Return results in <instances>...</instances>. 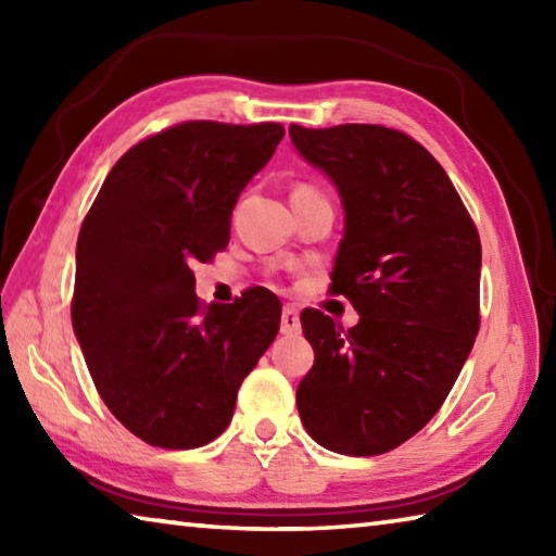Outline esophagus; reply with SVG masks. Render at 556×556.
Segmentation results:
<instances>
[{"label": "esophagus", "instance_id": "1", "mask_svg": "<svg viewBox=\"0 0 556 556\" xmlns=\"http://www.w3.org/2000/svg\"><path fill=\"white\" fill-rule=\"evenodd\" d=\"M301 331V321H299V308L287 304L281 308V333L294 336Z\"/></svg>", "mask_w": 556, "mask_h": 556}]
</instances>
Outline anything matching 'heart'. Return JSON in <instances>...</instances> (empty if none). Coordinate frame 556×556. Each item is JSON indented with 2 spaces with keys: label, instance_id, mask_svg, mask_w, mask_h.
I'll return each instance as SVG.
<instances>
[{
  "label": "heart",
  "instance_id": "obj_1",
  "mask_svg": "<svg viewBox=\"0 0 556 556\" xmlns=\"http://www.w3.org/2000/svg\"><path fill=\"white\" fill-rule=\"evenodd\" d=\"M296 191H316V188H312V186H299Z\"/></svg>",
  "mask_w": 556,
  "mask_h": 556
}]
</instances>
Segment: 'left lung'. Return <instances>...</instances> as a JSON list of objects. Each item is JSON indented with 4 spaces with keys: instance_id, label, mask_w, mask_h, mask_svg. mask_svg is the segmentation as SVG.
<instances>
[{
    "instance_id": "1",
    "label": "left lung",
    "mask_w": 556,
    "mask_h": 556,
    "mask_svg": "<svg viewBox=\"0 0 556 556\" xmlns=\"http://www.w3.org/2000/svg\"><path fill=\"white\" fill-rule=\"evenodd\" d=\"M345 211L331 294L353 328L306 308L314 368L296 388L308 437L345 456H378L441 409L481 326V238L444 168L382 125L289 127Z\"/></svg>"
}]
</instances>
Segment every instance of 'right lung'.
I'll list each match as a JSON object with an SVG mask.
<instances>
[{
  "instance_id": "1",
  "label": "right lung",
  "mask_w": 556,
  "mask_h": 556,
  "mask_svg": "<svg viewBox=\"0 0 556 556\" xmlns=\"http://www.w3.org/2000/svg\"><path fill=\"white\" fill-rule=\"evenodd\" d=\"M281 137L279 122L166 127L119 156L83 220L73 331L102 402L147 444L195 448L220 437L279 333L271 291L205 306L191 267L228 248L238 195Z\"/></svg>"
}]
</instances>
